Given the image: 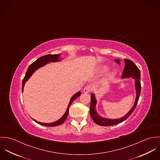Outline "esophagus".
Segmentation results:
<instances>
[{
	"mask_svg": "<svg viewBox=\"0 0 160 160\" xmlns=\"http://www.w3.org/2000/svg\"><path fill=\"white\" fill-rule=\"evenodd\" d=\"M91 86H90V85H87V86L84 88V92H85V93H89V92H90L91 91Z\"/></svg>",
	"mask_w": 160,
	"mask_h": 160,
	"instance_id": "1",
	"label": "esophagus"
}]
</instances>
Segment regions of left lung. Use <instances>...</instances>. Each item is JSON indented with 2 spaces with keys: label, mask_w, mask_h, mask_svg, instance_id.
<instances>
[{
  "label": "left lung",
  "mask_w": 160,
  "mask_h": 160,
  "mask_svg": "<svg viewBox=\"0 0 160 160\" xmlns=\"http://www.w3.org/2000/svg\"><path fill=\"white\" fill-rule=\"evenodd\" d=\"M117 63H119V60H114ZM125 62V67L122 72V78H132L135 79V87L136 90V98L135 100V103L134 107L132 109L126 114L124 116L119 118V119H107L101 117L99 116L96 112L95 105H96V99L93 93L91 94V106H90V114L91 118L93 121L97 124L98 125L102 126H110L118 124L124 120H126L130 116L135 110L137 103L138 101V98L140 94L141 91V84H140V69L138 68L137 66L132 62V61L129 59H124Z\"/></svg>",
  "instance_id": "left-lung-1"
}]
</instances>
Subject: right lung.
<instances>
[{"instance_id": "1", "label": "right lung", "mask_w": 160, "mask_h": 160, "mask_svg": "<svg viewBox=\"0 0 160 160\" xmlns=\"http://www.w3.org/2000/svg\"><path fill=\"white\" fill-rule=\"evenodd\" d=\"M59 56H60V54L46 55H44V56L40 57L39 58H38V60H37L36 61L33 62L32 64H31L30 66L28 67V70L26 72L24 78H23V81H22V92L23 91V88L24 86L25 82L29 79V78L31 76V75L34 72V71L36 70H37L38 69L41 68V67H42L44 65H46V64L48 63L49 62H56L60 61ZM80 95H81V92H78L71 97V98L69 101V103L68 107L67 108V110L65 113L58 121H57L54 122H52V123H43V122H38V121H36L35 119H33V120L35 122H36L37 123H38L39 124H41V125H43V126H45L53 127V126H59V125L62 124L63 122H64V121L66 120V119L68 117L69 113V107L71 105L72 102L76 98H78L79 96H80Z\"/></svg>"}]
</instances>
